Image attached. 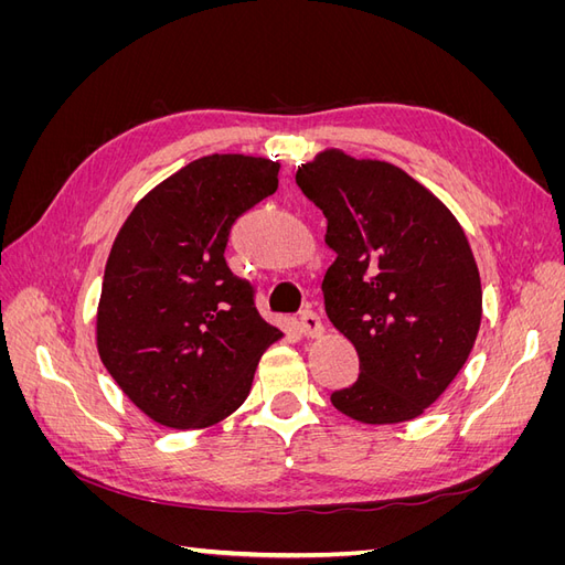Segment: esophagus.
Here are the masks:
<instances>
[{"instance_id":"1","label":"esophagus","mask_w":565,"mask_h":565,"mask_svg":"<svg viewBox=\"0 0 565 565\" xmlns=\"http://www.w3.org/2000/svg\"><path fill=\"white\" fill-rule=\"evenodd\" d=\"M299 332L303 337H320L322 334V322H320L316 311L306 309V311L299 313Z\"/></svg>"}]
</instances>
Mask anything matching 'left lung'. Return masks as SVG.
Wrapping results in <instances>:
<instances>
[{
	"mask_svg": "<svg viewBox=\"0 0 565 565\" xmlns=\"http://www.w3.org/2000/svg\"><path fill=\"white\" fill-rule=\"evenodd\" d=\"M297 185L328 218L337 259L324 313L358 351L361 374L332 405L365 424L419 417L457 377L481 328L483 292L465 231L403 169L324 150Z\"/></svg>",
	"mask_w": 565,
	"mask_h": 565,
	"instance_id": "1",
	"label": "left lung"
}]
</instances>
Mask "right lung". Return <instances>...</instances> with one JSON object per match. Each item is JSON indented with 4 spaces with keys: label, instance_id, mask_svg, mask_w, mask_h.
<instances>
[{
    "label": "right lung",
    "instance_id": "1",
    "mask_svg": "<svg viewBox=\"0 0 565 565\" xmlns=\"http://www.w3.org/2000/svg\"><path fill=\"white\" fill-rule=\"evenodd\" d=\"M278 169L249 156L200 158L152 188L115 237L98 355L152 422L204 429L226 419L245 403L262 353L282 337L224 256L235 221L276 193Z\"/></svg>",
    "mask_w": 565,
    "mask_h": 565
}]
</instances>
